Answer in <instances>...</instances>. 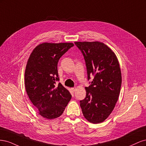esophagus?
Instances as JSON below:
<instances>
[{
	"instance_id": "esophagus-1",
	"label": "esophagus",
	"mask_w": 146,
	"mask_h": 146,
	"mask_svg": "<svg viewBox=\"0 0 146 146\" xmlns=\"http://www.w3.org/2000/svg\"><path fill=\"white\" fill-rule=\"evenodd\" d=\"M76 88H71V90H72L73 92L76 91Z\"/></svg>"
}]
</instances>
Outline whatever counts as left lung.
Listing matches in <instances>:
<instances>
[{
	"instance_id": "8db88e82",
	"label": "left lung",
	"mask_w": 146,
	"mask_h": 146,
	"mask_svg": "<svg viewBox=\"0 0 146 146\" xmlns=\"http://www.w3.org/2000/svg\"><path fill=\"white\" fill-rule=\"evenodd\" d=\"M85 60L88 80L86 98L80 101L84 117L93 123L104 122L111 113L120 94L122 77L115 54L99 41L75 42Z\"/></svg>"
}]
</instances>
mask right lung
<instances>
[{"mask_svg":"<svg viewBox=\"0 0 146 146\" xmlns=\"http://www.w3.org/2000/svg\"><path fill=\"white\" fill-rule=\"evenodd\" d=\"M72 42H44L35 47L29 56L25 70V86L29 98L39 114L47 119L63 114L72 96L58 83V61Z\"/></svg>","mask_w":146,"mask_h":146,"instance_id":"obj_1","label":"right lung"}]
</instances>
